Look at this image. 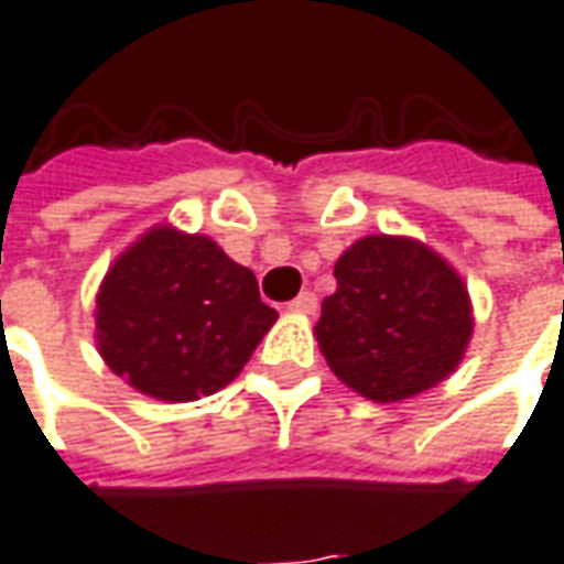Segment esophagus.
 I'll use <instances>...</instances> for the list:
<instances>
[{
	"instance_id": "34e87169",
	"label": "esophagus",
	"mask_w": 564,
	"mask_h": 564,
	"mask_svg": "<svg viewBox=\"0 0 564 564\" xmlns=\"http://www.w3.org/2000/svg\"><path fill=\"white\" fill-rule=\"evenodd\" d=\"M289 306H291V310H294V313H304V316H313V313L319 310V297H316L313 291H301V294H297V297H294V301H291Z\"/></svg>"
}]
</instances>
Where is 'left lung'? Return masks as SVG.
I'll return each instance as SVG.
<instances>
[{"instance_id":"obj_1","label":"left lung","mask_w":564,"mask_h":564,"mask_svg":"<svg viewBox=\"0 0 564 564\" xmlns=\"http://www.w3.org/2000/svg\"><path fill=\"white\" fill-rule=\"evenodd\" d=\"M334 279L316 337L334 375L365 399H411L464 359L473 334L467 285L426 245L365 236L334 263Z\"/></svg>"}]
</instances>
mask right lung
Listing matches in <instances>:
<instances>
[{
    "label": "right lung",
    "instance_id": "add662e5",
    "mask_svg": "<svg viewBox=\"0 0 564 564\" xmlns=\"http://www.w3.org/2000/svg\"><path fill=\"white\" fill-rule=\"evenodd\" d=\"M95 316L100 356L119 378L153 399L193 402L242 371L275 310L208 236L156 227L112 263Z\"/></svg>",
    "mask_w": 564,
    "mask_h": 564
}]
</instances>
